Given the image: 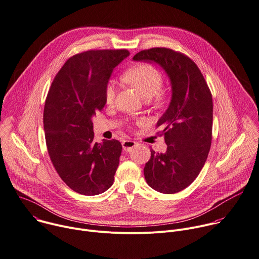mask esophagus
I'll return each instance as SVG.
<instances>
[{"label":"esophagus","mask_w":259,"mask_h":259,"mask_svg":"<svg viewBox=\"0 0 259 259\" xmlns=\"http://www.w3.org/2000/svg\"><path fill=\"white\" fill-rule=\"evenodd\" d=\"M136 144L137 143L135 141H133V140H124L122 142V146H123V149L125 151H130L133 147L136 146Z\"/></svg>","instance_id":"34e87169"}]
</instances>
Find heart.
I'll use <instances>...</instances> for the list:
<instances>
[{
  "label": "heart",
  "mask_w": 259,
  "mask_h": 259,
  "mask_svg": "<svg viewBox=\"0 0 259 259\" xmlns=\"http://www.w3.org/2000/svg\"><path fill=\"white\" fill-rule=\"evenodd\" d=\"M123 80L129 83L144 99H153L155 103L161 100L160 89L162 86V76L152 65L142 63L126 70L122 76ZM116 96V85L114 82L108 83L105 99L107 104H112Z\"/></svg>",
  "instance_id": "1"
}]
</instances>
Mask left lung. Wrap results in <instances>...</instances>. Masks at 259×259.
I'll use <instances>...</instances> for the list:
<instances>
[{
	"mask_svg": "<svg viewBox=\"0 0 259 259\" xmlns=\"http://www.w3.org/2000/svg\"><path fill=\"white\" fill-rule=\"evenodd\" d=\"M133 60L158 64L170 80L171 100L156 124L163 127L166 151L151 149L143 170L152 189L177 193L197 178L206 161L212 138L211 93L197 65L180 52L152 48L137 53Z\"/></svg>",
	"mask_w": 259,
	"mask_h": 259,
	"instance_id": "8db88e82",
	"label": "left lung"
}]
</instances>
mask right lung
Instances as JSON below:
<instances>
[{"mask_svg":"<svg viewBox=\"0 0 259 259\" xmlns=\"http://www.w3.org/2000/svg\"><path fill=\"white\" fill-rule=\"evenodd\" d=\"M129 51L91 50L69 58L49 90L44 128L50 158L61 179L82 195H98L114 182L122 144L94 141L92 118L105 105L113 69Z\"/></svg>","mask_w":259,"mask_h":259,"instance_id":"1","label":"right lung"}]
</instances>
